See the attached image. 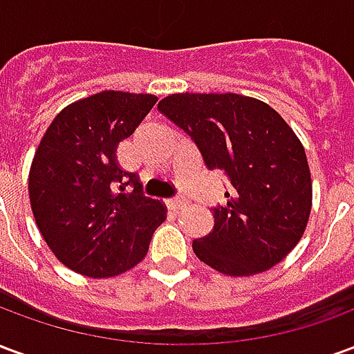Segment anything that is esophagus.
<instances>
[{"label": "esophagus", "mask_w": 354, "mask_h": 354, "mask_svg": "<svg viewBox=\"0 0 354 354\" xmlns=\"http://www.w3.org/2000/svg\"><path fill=\"white\" fill-rule=\"evenodd\" d=\"M189 205V201L184 199V197H174V199L169 201V207L172 208V210H182V208H185Z\"/></svg>", "instance_id": "obj_1"}]
</instances>
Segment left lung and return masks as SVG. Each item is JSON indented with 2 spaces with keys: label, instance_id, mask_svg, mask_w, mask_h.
Listing matches in <instances>:
<instances>
[{
  "label": "left lung",
  "instance_id": "8db88e82",
  "mask_svg": "<svg viewBox=\"0 0 354 354\" xmlns=\"http://www.w3.org/2000/svg\"><path fill=\"white\" fill-rule=\"evenodd\" d=\"M157 108L184 129L210 170L230 178L214 227L193 241L201 261L230 277L263 273L304 235L313 184L304 144L269 104L235 93H178Z\"/></svg>",
  "mask_w": 354,
  "mask_h": 354
}]
</instances>
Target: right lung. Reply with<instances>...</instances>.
<instances>
[{
  "mask_svg": "<svg viewBox=\"0 0 354 354\" xmlns=\"http://www.w3.org/2000/svg\"><path fill=\"white\" fill-rule=\"evenodd\" d=\"M155 102V94L123 91L72 102L35 149L28 176L35 223L75 273L106 279L138 266L167 220V207L140 192L138 174L121 169L115 155Z\"/></svg>",
  "mask_w": 354,
  "mask_h": 354,
  "instance_id": "add662e5",
  "label": "right lung"
}]
</instances>
